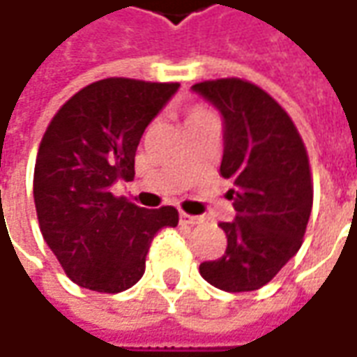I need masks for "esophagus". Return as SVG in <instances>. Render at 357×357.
<instances>
[{
  "mask_svg": "<svg viewBox=\"0 0 357 357\" xmlns=\"http://www.w3.org/2000/svg\"><path fill=\"white\" fill-rule=\"evenodd\" d=\"M179 221L181 223H185V225H199V223H203L202 217H195V215H188V213H179Z\"/></svg>",
  "mask_w": 357,
  "mask_h": 357,
  "instance_id": "1",
  "label": "esophagus"
}]
</instances>
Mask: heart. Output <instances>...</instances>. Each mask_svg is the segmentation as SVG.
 <instances>
[{
    "label": "heart",
    "instance_id": "heart-1",
    "mask_svg": "<svg viewBox=\"0 0 357 357\" xmlns=\"http://www.w3.org/2000/svg\"><path fill=\"white\" fill-rule=\"evenodd\" d=\"M203 116H207V112L202 110V108H195V110H191L190 114H188V122H191V120H197V118H203Z\"/></svg>",
    "mask_w": 357,
    "mask_h": 357
}]
</instances>
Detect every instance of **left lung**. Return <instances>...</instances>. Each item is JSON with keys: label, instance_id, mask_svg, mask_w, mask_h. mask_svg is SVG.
Instances as JSON below:
<instances>
[{"label": "left lung", "instance_id": "obj_1", "mask_svg": "<svg viewBox=\"0 0 357 357\" xmlns=\"http://www.w3.org/2000/svg\"><path fill=\"white\" fill-rule=\"evenodd\" d=\"M191 91L223 118L221 176L233 181L235 207V219L219 223L225 255L199 273L215 289L259 290L301 249L312 211L306 148L277 100L247 80H207Z\"/></svg>", "mask_w": 357, "mask_h": 357}]
</instances>
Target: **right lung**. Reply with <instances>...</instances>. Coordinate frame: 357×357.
Returning <instances> with one entry per match:
<instances>
[{"instance_id":"right-lung-1","label":"right lung","mask_w":357,"mask_h":357,"mask_svg":"<svg viewBox=\"0 0 357 357\" xmlns=\"http://www.w3.org/2000/svg\"><path fill=\"white\" fill-rule=\"evenodd\" d=\"M178 89L98 80L67 100L45 132L33 176L37 219L45 243L82 289L114 294L134 287L155 233L178 225L174 207L144 209L110 191L118 179L134 178L142 134Z\"/></svg>"}]
</instances>
